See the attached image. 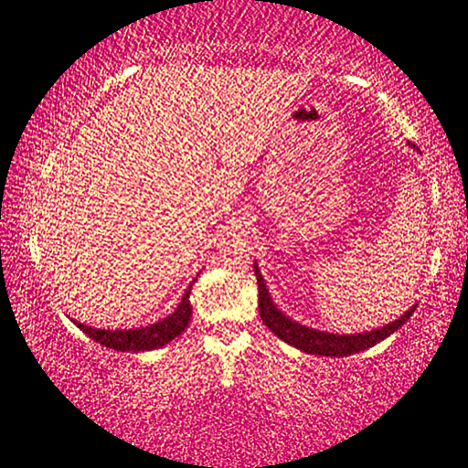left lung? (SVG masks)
Listing matches in <instances>:
<instances>
[{"mask_svg":"<svg viewBox=\"0 0 468 468\" xmlns=\"http://www.w3.org/2000/svg\"><path fill=\"white\" fill-rule=\"evenodd\" d=\"M255 276L259 284V315H261L263 324L268 326L271 333H274L278 339L284 343L292 345L305 354H315V356H351L359 354V351L372 347L378 341L387 339V336L393 335L395 330L401 328L410 320V315L414 314V307H410L404 315H399L395 322L377 330H370V333H359V335H335V333H322V330L307 328L299 322L291 320L289 315H284L280 309L274 305V301L270 297L268 286H265V280L259 271V265L255 263Z\"/></svg>","mask_w":468,"mask_h":468,"instance_id":"8db88e82","label":"left lung"}]
</instances>
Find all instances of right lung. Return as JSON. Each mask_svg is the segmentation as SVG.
<instances>
[{"label": "right lung", "instance_id": "add662e5", "mask_svg": "<svg viewBox=\"0 0 468 468\" xmlns=\"http://www.w3.org/2000/svg\"><path fill=\"white\" fill-rule=\"evenodd\" d=\"M190 291L192 284L188 286V291L184 292L182 303L177 305L174 314H169L167 318H163L159 322L150 326H142V328H132V330H104V328H91L85 326L81 322H75L77 328H81L85 335L90 336L104 347L114 349V351H150L156 347H163L169 341H174L176 336L184 333V328L188 326L190 315H192V305H190Z\"/></svg>", "mask_w": 468, "mask_h": 468}]
</instances>
